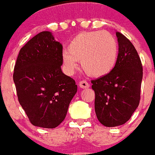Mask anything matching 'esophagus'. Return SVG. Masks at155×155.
<instances>
[{
    "label": "esophagus",
    "mask_w": 155,
    "mask_h": 155,
    "mask_svg": "<svg viewBox=\"0 0 155 155\" xmlns=\"http://www.w3.org/2000/svg\"><path fill=\"white\" fill-rule=\"evenodd\" d=\"M79 87L82 88V89H87V88H89L90 87V84L87 82V81H85V80H82L81 82H79Z\"/></svg>",
    "instance_id": "esophagus-1"
}]
</instances>
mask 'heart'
<instances>
[{
    "mask_svg": "<svg viewBox=\"0 0 155 155\" xmlns=\"http://www.w3.org/2000/svg\"><path fill=\"white\" fill-rule=\"evenodd\" d=\"M63 51L61 59L66 71L73 73L81 61L83 70L90 76L102 78L109 74L116 66L118 45L116 38L106 31L79 33Z\"/></svg>",
    "mask_w": 155,
    "mask_h": 155,
    "instance_id": "1",
    "label": "heart"
}]
</instances>
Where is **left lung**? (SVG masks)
Instances as JSON below:
<instances>
[{
    "label": "left lung",
    "mask_w": 155,
    "mask_h": 155,
    "mask_svg": "<svg viewBox=\"0 0 155 155\" xmlns=\"http://www.w3.org/2000/svg\"><path fill=\"white\" fill-rule=\"evenodd\" d=\"M118 57L115 68L106 76L92 80L95 111L104 126L117 127L131 118L140 103L143 77L141 61L132 43L116 32Z\"/></svg>",
    "instance_id": "1"
}]
</instances>
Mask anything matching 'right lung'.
Listing matches in <instances>:
<instances>
[{
    "instance_id": "1",
    "label": "right lung",
    "mask_w": 155,
    "mask_h": 155,
    "mask_svg": "<svg viewBox=\"0 0 155 155\" xmlns=\"http://www.w3.org/2000/svg\"><path fill=\"white\" fill-rule=\"evenodd\" d=\"M62 44L44 31L18 53L13 79L18 102L32 125L54 128L64 120L78 91L75 81L61 70Z\"/></svg>"
}]
</instances>
